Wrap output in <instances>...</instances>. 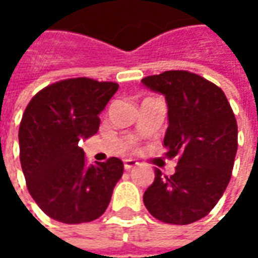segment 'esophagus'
Here are the masks:
<instances>
[{"mask_svg":"<svg viewBox=\"0 0 258 258\" xmlns=\"http://www.w3.org/2000/svg\"><path fill=\"white\" fill-rule=\"evenodd\" d=\"M138 165V162L135 161V159H124L123 161V166L126 171H129V169H132L134 166H136Z\"/></svg>","mask_w":258,"mask_h":258,"instance_id":"esophagus-1","label":"esophagus"}]
</instances>
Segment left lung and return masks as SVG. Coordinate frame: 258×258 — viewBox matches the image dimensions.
Segmentation results:
<instances>
[{"instance_id": "obj_1", "label": "left lung", "mask_w": 258, "mask_h": 258, "mask_svg": "<svg viewBox=\"0 0 258 258\" xmlns=\"http://www.w3.org/2000/svg\"><path fill=\"white\" fill-rule=\"evenodd\" d=\"M142 83L165 96L166 156H178L171 176L155 169L144 204L159 221L185 225L204 218L223 197L237 154V122L224 92L183 70L148 76Z\"/></svg>"}]
</instances>
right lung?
Returning <instances> with one entry per match:
<instances>
[{
  "label": "right lung",
  "instance_id": "obj_1",
  "mask_svg": "<svg viewBox=\"0 0 258 258\" xmlns=\"http://www.w3.org/2000/svg\"><path fill=\"white\" fill-rule=\"evenodd\" d=\"M117 83L87 77L44 87L25 107L18 141L28 192L50 218L64 224L93 221L106 211L123 162L86 164L82 139L99 131V114Z\"/></svg>",
  "mask_w": 258,
  "mask_h": 258
}]
</instances>
